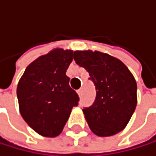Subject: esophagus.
I'll use <instances>...</instances> for the list:
<instances>
[{
    "instance_id": "1",
    "label": "esophagus",
    "mask_w": 156,
    "mask_h": 156,
    "mask_svg": "<svg viewBox=\"0 0 156 156\" xmlns=\"http://www.w3.org/2000/svg\"><path fill=\"white\" fill-rule=\"evenodd\" d=\"M77 94H78V96H79V97H82L83 90H82V89H78V90H77Z\"/></svg>"
}]
</instances>
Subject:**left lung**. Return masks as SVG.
<instances>
[{
    "mask_svg": "<svg viewBox=\"0 0 156 156\" xmlns=\"http://www.w3.org/2000/svg\"><path fill=\"white\" fill-rule=\"evenodd\" d=\"M74 60L88 72L97 90L93 105L83 110L91 131L98 137L117 134L137 106L133 74L120 59L99 51H74Z\"/></svg>",
    "mask_w": 156,
    "mask_h": 156,
    "instance_id": "obj_1",
    "label": "left lung"
}]
</instances>
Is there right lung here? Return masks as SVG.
I'll use <instances>...</instances> for the list:
<instances>
[{"instance_id":"1","label":"right lung","mask_w":156,"mask_h":156,"mask_svg":"<svg viewBox=\"0 0 156 156\" xmlns=\"http://www.w3.org/2000/svg\"><path fill=\"white\" fill-rule=\"evenodd\" d=\"M73 51L55 48L32 61L19 79L16 95L22 118L39 135L55 138L66 125L78 95L66 72Z\"/></svg>"}]
</instances>
